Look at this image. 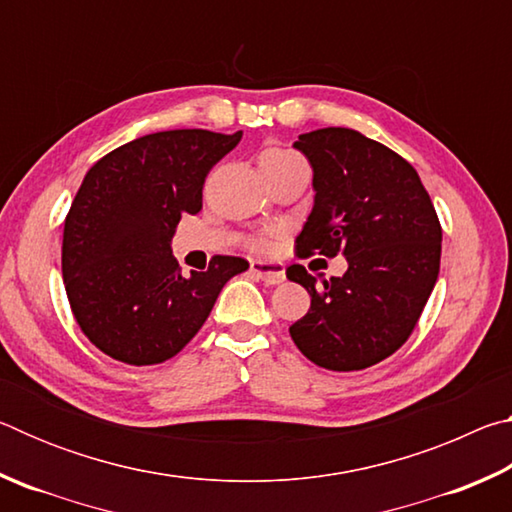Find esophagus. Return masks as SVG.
<instances>
[{
    "instance_id": "obj_1",
    "label": "esophagus",
    "mask_w": 512,
    "mask_h": 512,
    "mask_svg": "<svg viewBox=\"0 0 512 512\" xmlns=\"http://www.w3.org/2000/svg\"><path fill=\"white\" fill-rule=\"evenodd\" d=\"M250 271H253L264 284L284 282V266L280 262H264V259H253V262H250Z\"/></svg>"
}]
</instances>
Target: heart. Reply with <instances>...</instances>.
<instances>
[{"mask_svg": "<svg viewBox=\"0 0 512 512\" xmlns=\"http://www.w3.org/2000/svg\"><path fill=\"white\" fill-rule=\"evenodd\" d=\"M293 158H300V155L293 153V151H287V149H266L262 153V158H259V164H262V169H266V167H275V164L289 162ZM253 246L255 248H262L264 244H262V241H255Z\"/></svg>", "mask_w": 512, "mask_h": 512, "instance_id": "b5f03b06", "label": "heart"}]
</instances>
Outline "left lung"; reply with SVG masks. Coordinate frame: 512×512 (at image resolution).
I'll use <instances>...</instances> for the list:
<instances>
[{"mask_svg":"<svg viewBox=\"0 0 512 512\" xmlns=\"http://www.w3.org/2000/svg\"><path fill=\"white\" fill-rule=\"evenodd\" d=\"M314 169V207L296 239L300 257L343 255L348 271L323 280L293 264L311 307L289 334L327 370H363L402 348L440 271L438 214L402 155L352 128H320L293 144Z\"/></svg>","mask_w":512,"mask_h":512,"instance_id":"left-lung-1","label":"left lung"}]
</instances>
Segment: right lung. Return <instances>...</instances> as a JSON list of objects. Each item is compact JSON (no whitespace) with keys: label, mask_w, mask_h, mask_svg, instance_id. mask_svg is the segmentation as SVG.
Wrapping results in <instances>:
<instances>
[{"label":"right lung","mask_w":512,"mask_h":512,"mask_svg":"<svg viewBox=\"0 0 512 512\" xmlns=\"http://www.w3.org/2000/svg\"><path fill=\"white\" fill-rule=\"evenodd\" d=\"M241 140L203 128L151 133L94 164L69 207L63 280L69 307L97 348L128 366H153L185 348L210 316L241 257L216 255L180 273L171 239L203 207L210 169Z\"/></svg>","instance_id":"1"}]
</instances>
